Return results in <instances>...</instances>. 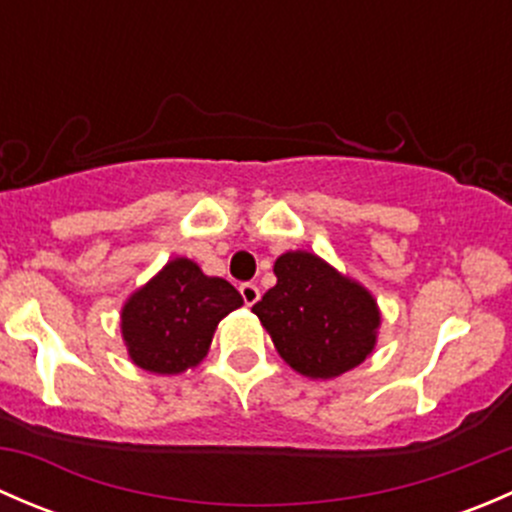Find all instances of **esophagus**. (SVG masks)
<instances>
[{
  "label": "esophagus",
  "instance_id": "34e87169",
  "mask_svg": "<svg viewBox=\"0 0 512 512\" xmlns=\"http://www.w3.org/2000/svg\"><path fill=\"white\" fill-rule=\"evenodd\" d=\"M240 294H242V302H245L247 307H252V304H255L257 299H260V287L252 285V282H242Z\"/></svg>",
  "mask_w": 512,
  "mask_h": 512
}]
</instances>
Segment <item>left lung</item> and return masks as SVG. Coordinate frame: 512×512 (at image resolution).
<instances>
[{"label":"left lung","mask_w":512,"mask_h":512,"mask_svg":"<svg viewBox=\"0 0 512 512\" xmlns=\"http://www.w3.org/2000/svg\"><path fill=\"white\" fill-rule=\"evenodd\" d=\"M275 275L252 312L292 369L332 379L371 354L381 317L364 287L302 250L277 257Z\"/></svg>","instance_id":"obj_1"}]
</instances>
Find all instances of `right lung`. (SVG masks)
I'll return each instance as SVG.
<instances>
[{"instance_id": "1", "label": "right lung", "mask_w": 512, "mask_h": 512, "mask_svg": "<svg viewBox=\"0 0 512 512\" xmlns=\"http://www.w3.org/2000/svg\"><path fill=\"white\" fill-rule=\"evenodd\" d=\"M242 304L240 292L178 257L138 289L121 314L131 359L153 374H180L208 354L220 319Z\"/></svg>"}]
</instances>
